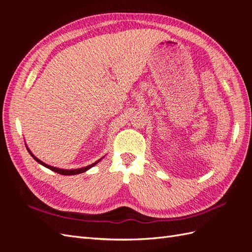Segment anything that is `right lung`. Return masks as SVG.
I'll return each mask as SVG.
<instances>
[{
    "label": "right lung",
    "instance_id": "add662e5",
    "mask_svg": "<svg viewBox=\"0 0 252 252\" xmlns=\"http://www.w3.org/2000/svg\"><path fill=\"white\" fill-rule=\"evenodd\" d=\"M26 145V144H25ZM26 148H27V150H28V152L30 154V156H32L35 161L39 163V164H41V165H43L44 167H46V168H48V169H50V170H52V171H55V172H57V173H60V174H63V175H73V174H79V173H83V172H85V171H87L88 169H90L91 167H94V165H96L98 162L101 161V159L104 158H100V159H97V161H95L94 163H93V164H90V165H88V166H85V167H82V168H77V169H61V168H57V167H53V166H50V165H47V164H45L44 162H42L41 159H39L37 158L36 157H34L33 156V154L32 151H30V149L26 146Z\"/></svg>",
    "mask_w": 252,
    "mask_h": 252
}]
</instances>
